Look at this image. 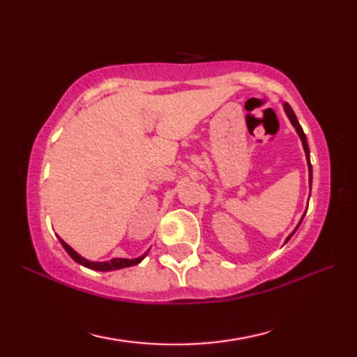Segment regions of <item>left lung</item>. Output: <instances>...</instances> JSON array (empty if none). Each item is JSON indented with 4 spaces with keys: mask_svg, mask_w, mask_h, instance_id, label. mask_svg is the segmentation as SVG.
<instances>
[{
    "mask_svg": "<svg viewBox=\"0 0 357 357\" xmlns=\"http://www.w3.org/2000/svg\"><path fill=\"white\" fill-rule=\"evenodd\" d=\"M284 110H285V113H287V116H288V119L291 121V124H293V127L296 128V132H298V135H299V138H301V141H302V146H304V150H305V156H307V164H308V176H310V188H312V176H313V170H312V162H310V149H308V142H307V136H305V133H304V130H302V127H301V124H299V121H298V118H296V115H294V112H293V109L290 107V104H287V102H284ZM305 216V215H304ZM304 216H302V219H304ZM302 219H301V222H302ZM301 222L298 224V227L301 225ZM298 227H296L294 229V231L298 230ZM294 231L290 234V236L287 238V241L285 242H288V239H290L293 234H294Z\"/></svg>",
    "mask_w": 357,
    "mask_h": 357,
    "instance_id": "8db88e82",
    "label": "left lung"
}]
</instances>
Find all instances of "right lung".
<instances>
[{"instance_id":"right-lung-1","label":"right lung","mask_w":357,"mask_h":357,"mask_svg":"<svg viewBox=\"0 0 357 357\" xmlns=\"http://www.w3.org/2000/svg\"><path fill=\"white\" fill-rule=\"evenodd\" d=\"M59 242H61V245L64 247V250L75 262H78L81 265H84V267L90 268V270H98V271H112V270H119V268H126V267H132V265L139 264L146 255H142L141 257H135V259H126V257H115V259H110V261H105V262H93V261H87L86 257H82L81 255H78L75 250L69 245L66 244V242L58 236Z\"/></svg>"}]
</instances>
